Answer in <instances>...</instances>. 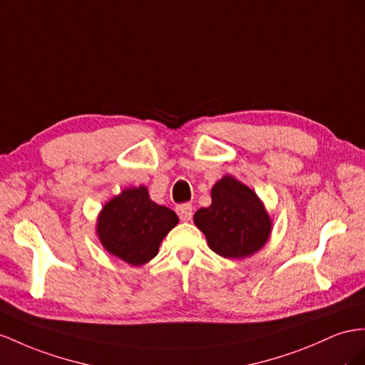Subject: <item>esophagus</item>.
Masks as SVG:
<instances>
[{"label": "esophagus", "instance_id": "1", "mask_svg": "<svg viewBox=\"0 0 365 365\" xmlns=\"http://www.w3.org/2000/svg\"><path fill=\"white\" fill-rule=\"evenodd\" d=\"M175 212H177V216L180 217V220L188 222V220H191V217H192V207H191L190 203L177 205V207H175Z\"/></svg>", "mask_w": 365, "mask_h": 365}]
</instances>
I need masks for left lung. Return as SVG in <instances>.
<instances>
[{
	"label": "left lung",
	"instance_id": "obj_1",
	"mask_svg": "<svg viewBox=\"0 0 365 365\" xmlns=\"http://www.w3.org/2000/svg\"><path fill=\"white\" fill-rule=\"evenodd\" d=\"M211 205L194 214L210 248L222 257L240 259L255 255L272 232V220L255 191L230 175L211 190Z\"/></svg>",
	"mask_w": 365,
	"mask_h": 365
}]
</instances>
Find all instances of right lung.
Here are the masks:
<instances>
[{"label":"right lung","instance_id":"add662e5","mask_svg":"<svg viewBox=\"0 0 365 365\" xmlns=\"http://www.w3.org/2000/svg\"><path fill=\"white\" fill-rule=\"evenodd\" d=\"M179 222L174 211L149 199L145 186L128 188L101 210L97 232L110 255L138 267L149 262Z\"/></svg>","mask_w":365,"mask_h":365}]
</instances>
